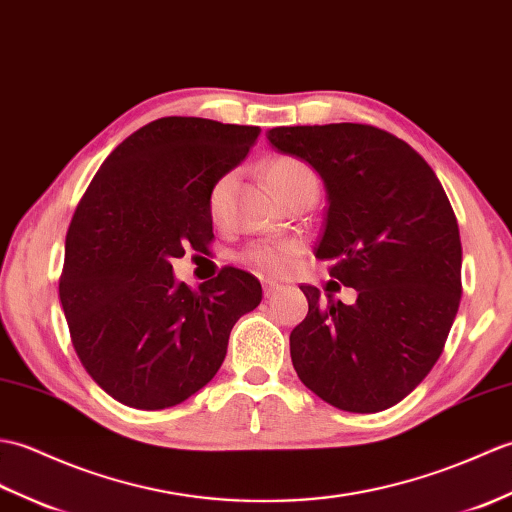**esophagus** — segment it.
<instances>
[{
    "label": "esophagus",
    "instance_id": "1",
    "mask_svg": "<svg viewBox=\"0 0 512 512\" xmlns=\"http://www.w3.org/2000/svg\"><path fill=\"white\" fill-rule=\"evenodd\" d=\"M280 289L282 287L276 285V282H265V295H267V298H271V295H276Z\"/></svg>",
    "mask_w": 512,
    "mask_h": 512
}]
</instances>
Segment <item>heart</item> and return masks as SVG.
Segmentation results:
<instances>
[{"label": "heart", "instance_id": "heart-1", "mask_svg": "<svg viewBox=\"0 0 512 512\" xmlns=\"http://www.w3.org/2000/svg\"><path fill=\"white\" fill-rule=\"evenodd\" d=\"M267 179H269L271 188H274L278 195L282 190L300 184V181H306V179L317 181L313 170L304 162L295 160V157H278V160L271 162L267 166ZM230 184H232L230 175L221 177L217 184H214V188L210 192V214L212 217H217V214L221 212L225 197H227V190H230ZM298 254H300V247L293 241H256L245 249L243 260L254 271H258L260 276L280 278V276L289 274L291 267L295 265V258H298Z\"/></svg>", "mask_w": 512, "mask_h": 512}]
</instances>
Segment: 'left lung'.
Listing matches in <instances>:
<instances>
[{"mask_svg":"<svg viewBox=\"0 0 512 512\" xmlns=\"http://www.w3.org/2000/svg\"><path fill=\"white\" fill-rule=\"evenodd\" d=\"M278 153L309 164L326 190L315 256L357 289V302H322L320 289L291 331L300 381L328 405L374 414L403 401L438 361L460 304L456 214L410 144L370 124L276 127Z\"/></svg>","mask_w":512,"mask_h":512,"instance_id":"left-lung-1","label":"left lung"}]
</instances>
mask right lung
Instances as JSON below:
<instances>
[{"label":"right lung","mask_w":512,"mask_h":512,"mask_svg":"<svg viewBox=\"0 0 512 512\" xmlns=\"http://www.w3.org/2000/svg\"><path fill=\"white\" fill-rule=\"evenodd\" d=\"M258 127L160 118L113 151L78 203L59 295L78 359L102 390L135 410H166L219 372L260 282L223 269L197 291L173 258L212 238L210 192L245 160Z\"/></svg>","instance_id":"add662e5"}]
</instances>
